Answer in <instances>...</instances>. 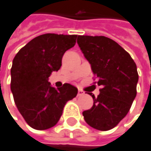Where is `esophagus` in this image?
Returning a JSON list of instances; mask_svg holds the SVG:
<instances>
[{"mask_svg":"<svg viewBox=\"0 0 151 151\" xmlns=\"http://www.w3.org/2000/svg\"><path fill=\"white\" fill-rule=\"evenodd\" d=\"M84 91H82V90H80V89H78V96H83L84 95Z\"/></svg>","mask_w":151,"mask_h":151,"instance_id":"obj_1","label":"esophagus"}]
</instances>
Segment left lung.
<instances>
[{
	"mask_svg": "<svg viewBox=\"0 0 151 151\" xmlns=\"http://www.w3.org/2000/svg\"><path fill=\"white\" fill-rule=\"evenodd\" d=\"M77 42L91 66L102 88L91 109L83 112L91 127L108 131L116 127L130 110L137 95V66L116 42L103 36H78Z\"/></svg>",
	"mask_w": 151,
	"mask_h": 151,
	"instance_id": "obj_1",
	"label": "left lung"
}]
</instances>
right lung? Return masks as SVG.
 <instances>
[{"instance_id": "obj_1", "label": "right lung", "mask_w": 151, "mask_h": 151, "mask_svg": "<svg viewBox=\"0 0 151 151\" xmlns=\"http://www.w3.org/2000/svg\"><path fill=\"white\" fill-rule=\"evenodd\" d=\"M78 35L47 33L30 41L15 55L11 68V91L14 102L26 123L36 130L56 125L67 101L78 89L70 84L55 89L49 82L61 67L65 52L73 48Z\"/></svg>"}]
</instances>
